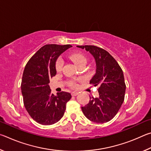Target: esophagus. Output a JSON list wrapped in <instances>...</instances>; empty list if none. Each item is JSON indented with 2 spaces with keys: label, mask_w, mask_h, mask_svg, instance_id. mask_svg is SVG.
<instances>
[{
  "label": "esophagus",
  "mask_w": 151,
  "mask_h": 151,
  "mask_svg": "<svg viewBox=\"0 0 151 151\" xmlns=\"http://www.w3.org/2000/svg\"><path fill=\"white\" fill-rule=\"evenodd\" d=\"M71 94H72V96H76V95H78V92H73V93H71Z\"/></svg>",
  "instance_id": "esophagus-1"
}]
</instances>
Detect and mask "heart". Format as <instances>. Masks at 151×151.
Instances as JSON below:
<instances>
[{"mask_svg": "<svg viewBox=\"0 0 151 151\" xmlns=\"http://www.w3.org/2000/svg\"><path fill=\"white\" fill-rule=\"evenodd\" d=\"M70 59L72 60L74 63L75 64L76 66H79L81 65L82 64L86 63V58L85 55L82 54L81 52H75L73 53V54L70 56ZM63 60L61 59L60 58H58V60L56 62V70H57L58 72H59L63 68ZM71 85H73V83H70Z\"/></svg>", "mask_w": 151, "mask_h": 151, "instance_id": "b5f03b06", "label": "heart"}]
</instances>
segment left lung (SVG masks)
Here are the masks:
<instances>
[{
  "label": "left lung",
  "mask_w": 151,
  "mask_h": 151,
  "mask_svg": "<svg viewBox=\"0 0 151 151\" xmlns=\"http://www.w3.org/2000/svg\"><path fill=\"white\" fill-rule=\"evenodd\" d=\"M76 47L85 49L94 57L96 71L90 84L99 85V96L91 97L89 103L81 107L82 111L91 121L96 123L108 122L116 115L124 101L126 85L123 72L106 50L93 45Z\"/></svg>",
  "instance_id": "obj_1"
}]
</instances>
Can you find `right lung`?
Wrapping results in <instances>:
<instances>
[{
  "label": "right lung",
  "instance_id": "obj_1",
  "mask_svg": "<svg viewBox=\"0 0 151 151\" xmlns=\"http://www.w3.org/2000/svg\"><path fill=\"white\" fill-rule=\"evenodd\" d=\"M70 45H47L32 56L25 66L21 92L25 109L38 123L50 125L62 118L66 104L71 98L66 92L51 93L50 78L57 74L56 62Z\"/></svg>",
  "mask_w": 151,
  "mask_h": 151
}]
</instances>
